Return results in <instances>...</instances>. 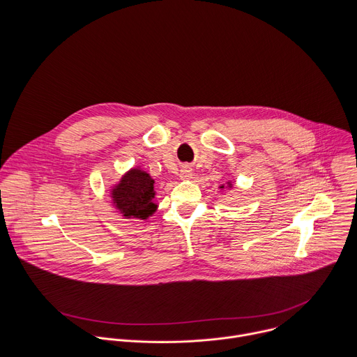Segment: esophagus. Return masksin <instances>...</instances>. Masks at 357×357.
<instances>
[{"label": "esophagus", "instance_id": "esophagus-1", "mask_svg": "<svg viewBox=\"0 0 357 357\" xmlns=\"http://www.w3.org/2000/svg\"><path fill=\"white\" fill-rule=\"evenodd\" d=\"M180 180H190L191 177H192V169L191 167H188V166H185V167H183L181 170H180Z\"/></svg>", "mask_w": 357, "mask_h": 357}]
</instances>
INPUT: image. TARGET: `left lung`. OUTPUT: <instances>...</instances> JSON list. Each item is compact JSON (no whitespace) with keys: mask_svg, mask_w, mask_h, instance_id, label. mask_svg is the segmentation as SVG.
I'll list each match as a JSON object with an SVG mask.
<instances>
[{"mask_svg":"<svg viewBox=\"0 0 357 357\" xmlns=\"http://www.w3.org/2000/svg\"><path fill=\"white\" fill-rule=\"evenodd\" d=\"M227 187H229V188H231V187H232V183H231V181H228V183H227ZM220 188H221V190H224V185H220Z\"/></svg>","mask_w":357,"mask_h":357,"instance_id":"left-lung-1","label":"left lung"}]
</instances>
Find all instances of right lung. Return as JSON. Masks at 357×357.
Wrapping results in <instances>:
<instances>
[{"instance_id": "obj_1", "label": "right lung", "mask_w": 357, "mask_h": 357, "mask_svg": "<svg viewBox=\"0 0 357 357\" xmlns=\"http://www.w3.org/2000/svg\"><path fill=\"white\" fill-rule=\"evenodd\" d=\"M153 177L139 169L128 170L121 180L111 188L112 206L125 218L147 220L158 208L155 204Z\"/></svg>"}]
</instances>
